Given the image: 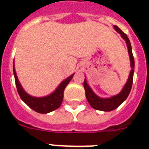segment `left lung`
Segmentation results:
<instances>
[{"mask_svg": "<svg viewBox=\"0 0 149 149\" xmlns=\"http://www.w3.org/2000/svg\"><path fill=\"white\" fill-rule=\"evenodd\" d=\"M114 29L116 32L119 33L122 38H123L126 42L127 44V49H128L129 56H130V61H131V69L130 74H129L128 79H127V83L125 84L122 90L119 94L116 95L115 96H113L111 98H102L96 95L93 91L92 90L89 86L87 84L86 80L85 78L84 82V87L85 89V93H86V97L88 102L93 108L98 110H101V111H112V110L116 109L119 105L124 101H125L126 98H127L129 93L131 92V87H132L133 84V78H134V58L132 54V50H131V45L130 42V40L127 38V35L124 32H122L121 29L117 26H113Z\"/></svg>", "mask_w": 149, "mask_h": 149, "instance_id": "1", "label": "left lung"}]
</instances>
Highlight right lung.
<instances>
[{"mask_svg":"<svg viewBox=\"0 0 149 149\" xmlns=\"http://www.w3.org/2000/svg\"><path fill=\"white\" fill-rule=\"evenodd\" d=\"M13 73H14V77H15L17 90H18V94L20 95L22 101L27 106L30 107L32 110L39 113H48L54 111L60 107L63 102L64 89L66 87L68 83L70 82L74 74H73L68 77H67L65 80H64L63 82H61V84L59 85L58 87L56 88V90L49 95L42 97V98H36V97H33L27 94L21 86L18 77H17L16 72H15V67H14V63H13Z\"/></svg>","mask_w":149,"mask_h":149,"instance_id":"1","label":"right lung"}]
</instances>
